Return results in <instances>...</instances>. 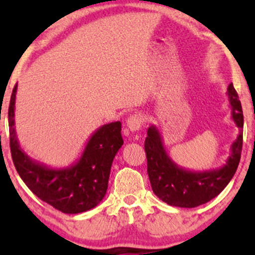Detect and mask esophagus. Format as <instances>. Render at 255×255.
<instances>
[{"label":"esophagus","instance_id":"esophagus-1","mask_svg":"<svg viewBox=\"0 0 255 255\" xmlns=\"http://www.w3.org/2000/svg\"><path fill=\"white\" fill-rule=\"evenodd\" d=\"M142 119L139 115H131L127 120V128L130 131H136L141 128Z\"/></svg>","mask_w":255,"mask_h":255}]
</instances>
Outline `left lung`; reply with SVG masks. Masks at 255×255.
<instances>
[{"label": "left lung", "mask_w": 255, "mask_h": 255, "mask_svg": "<svg viewBox=\"0 0 255 255\" xmlns=\"http://www.w3.org/2000/svg\"><path fill=\"white\" fill-rule=\"evenodd\" d=\"M231 119L239 128V135L230 146V156L223 166L211 170L195 171L178 166L163 144L162 134L156 126L147 129L145 152L147 174L152 191L160 200L177 207H197L216 198L235 175L242 151L244 114L234 85L228 86Z\"/></svg>", "instance_id": "obj_1"}]
</instances>
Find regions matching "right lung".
Returning a JSON list of instances; mask_svg holds the SVG:
<instances>
[{
	"label": "right lung",
	"instance_id": "obj_1",
	"mask_svg": "<svg viewBox=\"0 0 255 255\" xmlns=\"http://www.w3.org/2000/svg\"><path fill=\"white\" fill-rule=\"evenodd\" d=\"M16 90L17 84L10 97L8 124L11 158L17 174L33 194L58 211L80 213L97 206L107 193L114 158L124 145L121 122L103 125L93 131L75 163L66 168H50L20 147L14 119Z\"/></svg>",
	"mask_w": 255,
	"mask_h": 255
}]
</instances>
